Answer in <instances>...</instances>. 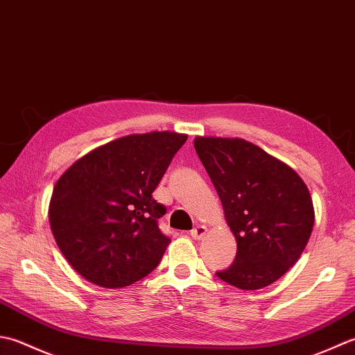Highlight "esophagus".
<instances>
[{
  "label": "esophagus",
  "mask_w": 355,
  "mask_h": 355,
  "mask_svg": "<svg viewBox=\"0 0 355 355\" xmlns=\"http://www.w3.org/2000/svg\"><path fill=\"white\" fill-rule=\"evenodd\" d=\"M205 234H207V227L204 225H196L190 231V236L194 239V241H202V239L205 237Z\"/></svg>",
  "instance_id": "1"
}]
</instances>
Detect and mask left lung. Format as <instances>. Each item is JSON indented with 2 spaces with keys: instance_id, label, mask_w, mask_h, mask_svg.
I'll list each match as a JSON object with an SVG mask.
<instances>
[{
  "instance_id": "8db88e82",
  "label": "left lung",
  "mask_w": 355,
  "mask_h": 355,
  "mask_svg": "<svg viewBox=\"0 0 355 355\" xmlns=\"http://www.w3.org/2000/svg\"><path fill=\"white\" fill-rule=\"evenodd\" d=\"M194 148L237 242L218 277L239 289L271 285L297 262L314 227L308 187L291 167L241 137L198 136Z\"/></svg>"
}]
</instances>
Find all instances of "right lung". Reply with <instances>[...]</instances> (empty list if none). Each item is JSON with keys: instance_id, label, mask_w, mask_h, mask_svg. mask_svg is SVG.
I'll use <instances>...</instances> for the list:
<instances>
[{"instance_id": "obj_1", "label": "right lung", "mask_w": 355, "mask_h": 355, "mask_svg": "<svg viewBox=\"0 0 355 355\" xmlns=\"http://www.w3.org/2000/svg\"><path fill=\"white\" fill-rule=\"evenodd\" d=\"M187 135L150 132L107 142L79 157L55 184L49 220L64 257L103 288H122L161 262L170 239L151 196Z\"/></svg>"}]
</instances>
